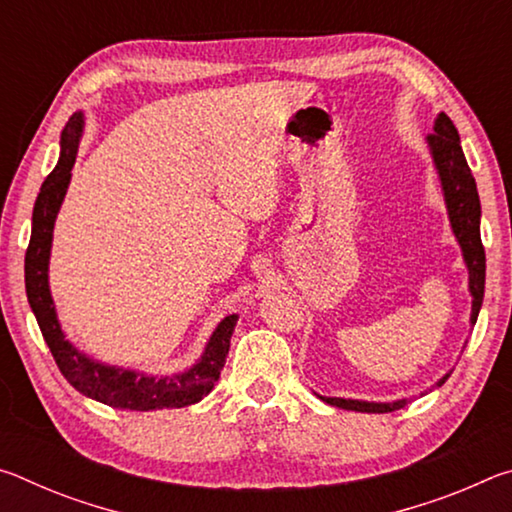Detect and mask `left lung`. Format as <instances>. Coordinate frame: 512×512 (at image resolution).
<instances>
[{
    "instance_id": "left-lung-1",
    "label": "left lung",
    "mask_w": 512,
    "mask_h": 512,
    "mask_svg": "<svg viewBox=\"0 0 512 512\" xmlns=\"http://www.w3.org/2000/svg\"><path fill=\"white\" fill-rule=\"evenodd\" d=\"M427 144L431 151L433 164H436L440 185H443L445 205L449 214V223L461 244L463 259L467 271H470V293H472V316L470 323H476L479 316L481 302H483V289H485V250L481 244V203L479 192H476V183L467 160L461 149V137H458L456 126L452 124L445 112H440L436 124H433V133L427 135ZM449 377L447 375L438 381L436 386H443ZM320 400L339 406L345 411H359V413H391L402 409L406 400L395 402H361V400H343V397H320Z\"/></svg>"
}]
</instances>
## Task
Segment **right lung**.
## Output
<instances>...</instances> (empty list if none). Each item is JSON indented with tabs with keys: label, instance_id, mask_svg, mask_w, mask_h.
Wrapping results in <instances>:
<instances>
[{
	"label": "right lung",
	"instance_id": "obj_1",
	"mask_svg": "<svg viewBox=\"0 0 512 512\" xmlns=\"http://www.w3.org/2000/svg\"><path fill=\"white\" fill-rule=\"evenodd\" d=\"M83 133V112H74L60 135V158L56 169L49 173L40 187L33 207L31 241L24 257V284H27L29 305L36 314L40 332L45 336L51 354L60 372L76 391L126 411H155V409H183V406L201 402L212 391L216 379L225 366L230 350V336L235 332L239 316H225L214 329L205 345L203 357L192 368L171 377H151L144 372L108 366L94 361L65 339L60 329L54 300L49 291V253L54 239L56 214L63 205L72 167L79 151Z\"/></svg>",
	"mask_w": 512,
	"mask_h": 512
}]
</instances>
